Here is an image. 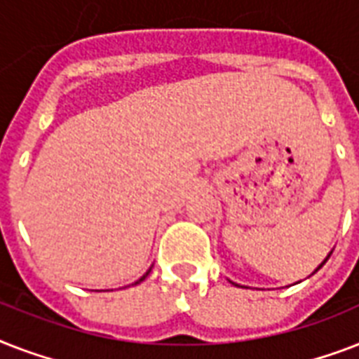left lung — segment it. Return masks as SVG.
Wrapping results in <instances>:
<instances>
[{
	"instance_id": "left-lung-1",
	"label": "left lung",
	"mask_w": 359,
	"mask_h": 359,
	"mask_svg": "<svg viewBox=\"0 0 359 359\" xmlns=\"http://www.w3.org/2000/svg\"><path fill=\"white\" fill-rule=\"evenodd\" d=\"M330 255H332V253H330ZM330 255L326 257V261H328V259H330ZM326 261H324V262H326ZM324 262H323V264H324ZM323 264H320V266H323ZM320 266H318V268H320ZM318 268H317V270H318ZM317 270H315V272H317Z\"/></svg>"
}]
</instances>
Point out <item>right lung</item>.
I'll return each instance as SVG.
<instances>
[{
	"label": "right lung",
	"instance_id": "obj_1",
	"mask_svg": "<svg viewBox=\"0 0 359 359\" xmlns=\"http://www.w3.org/2000/svg\"><path fill=\"white\" fill-rule=\"evenodd\" d=\"M149 272H151V270H149ZM149 272H147V273H145V276H143V278H141V279H140V281H143V279H145V278H147V276H149ZM140 281H135V283H140Z\"/></svg>",
	"mask_w": 359,
	"mask_h": 359
}]
</instances>
